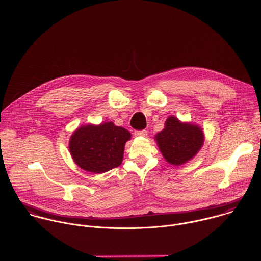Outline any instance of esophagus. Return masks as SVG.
<instances>
[{
	"label": "esophagus",
	"mask_w": 261,
	"mask_h": 261,
	"mask_svg": "<svg viewBox=\"0 0 261 261\" xmlns=\"http://www.w3.org/2000/svg\"><path fill=\"white\" fill-rule=\"evenodd\" d=\"M135 136H137V137H145V136H147V130L146 129L135 130Z\"/></svg>",
	"instance_id": "obj_1"
}]
</instances>
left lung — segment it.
<instances>
[{
    "label": "left lung",
    "instance_id": "left-lung-1",
    "mask_svg": "<svg viewBox=\"0 0 261 261\" xmlns=\"http://www.w3.org/2000/svg\"><path fill=\"white\" fill-rule=\"evenodd\" d=\"M156 141L167 162L180 166L198 152L203 142V133L198 126L181 123L172 116L167 119L166 127L156 135Z\"/></svg>",
    "mask_w": 261,
    "mask_h": 261
}]
</instances>
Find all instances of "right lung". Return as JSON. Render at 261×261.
Instances as JSON below:
<instances>
[{
  "label": "right lung",
  "mask_w": 261,
  "mask_h": 261,
  "mask_svg": "<svg viewBox=\"0 0 261 261\" xmlns=\"http://www.w3.org/2000/svg\"><path fill=\"white\" fill-rule=\"evenodd\" d=\"M129 139V132L113 122L81 126L72 135L70 152L81 169L105 173L121 165L124 145Z\"/></svg>",
  "instance_id": "right-lung-1"
}]
</instances>
